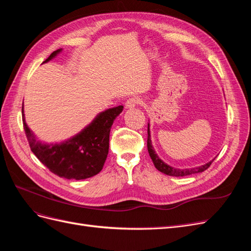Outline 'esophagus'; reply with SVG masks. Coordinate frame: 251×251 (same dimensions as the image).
Wrapping results in <instances>:
<instances>
[{
  "label": "esophagus",
  "instance_id": "esophagus-1",
  "mask_svg": "<svg viewBox=\"0 0 251 251\" xmlns=\"http://www.w3.org/2000/svg\"><path fill=\"white\" fill-rule=\"evenodd\" d=\"M139 104H142V100H140V98H137V97L128 98V100L126 101V107L128 109L135 108L136 105H139Z\"/></svg>",
  "mask_w": 251,
  "mask_h": 251
}]
</instances>
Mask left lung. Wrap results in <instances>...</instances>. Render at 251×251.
Wrapping results in <instances>:
<instances>
[{
    "instance_id": "left-lung-1",
    "label": "left lung",
    "mask_w": 251,
    "mask_h": 251,
    "mask_svg": "<svg viewBox=\"0 0 251 251\" xmlns=\"http://www.w3.org/2000/svg\"><path fill=\"white\" fill-rule=\"evenodd\" d=\"M148 151H149V154L151 156V161H153L155 168L160 171L161 173L165 174V175H169V176H174V177H183V176H188V175H193V174H197V173H201L204 172L205 170H207L210 164L212 163V160L206 164L201 165L199 168H195V169H184V170H179V169H175L172 168V166L168 165L166 163H164L160 158L157 156V154L155 153V150L151 146V135H150V126L148 127Z\"/></svg>"
}]
</instances>
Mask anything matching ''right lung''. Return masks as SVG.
I'll return each mask as SVG.
<instances>
[{
    "label": "right lung",
    "mask_w": 251,
    "mask_h": 251,
    "mask_svg": "<svg viewBox=\"0 0 251 251\" xmlns=\"http://www.w3.org/2000/svg\"><path fill=\"white\" fill-rule=\"evenodd\" d=\"M59 51L52 52L44 63L49 62ZM123 110L124 105H118L101 112L79 134L58 144L37 141L27 126L24 115L23 126L32 153L51 173L60 178L81 180L93 177L102 170L109 154L111 126Z\"/></svg>",
    "instance_id": "right-lung-1"
}]
</instances>
